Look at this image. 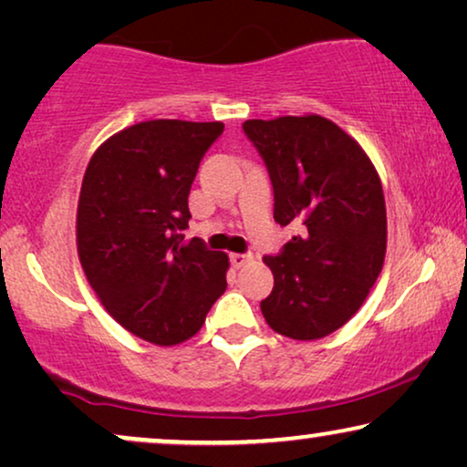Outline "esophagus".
<instances>
[{"mask_svg": "<svg viewBox=\"0 0 467 467\" xmlns=\"http://www.w3.org/2000/svg\"><path fill=\"white\" fill-rule=\"evenodd\" d=\"M229 261H232V265L235 270H240V267H246L248 264L253 261V254L251 253H232L229 254Z\"/></svg>", "mask_w": 467, "mask_h": 467, "instance_id": "obj_1", "label": "esophagus"}]
</instances>
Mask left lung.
<instances>
[{
  "label": "left lung",
  "instance_id": "1",
  "mask_svg": "<svg viewBox=\"0 0 467 467\" xmlns=\"http://www.w3.org/2000/svg\"><path fill=\"white\" fill-rule=\"evenodd\" d=\"M274 189V221L299 227L276 257L265 254L274 289L261 312L293 340L340 329L368 297L387 251V210L372 161L347 131L310 117L242 125Z\"/></svg>",
  "mask_w": 467,
  "mask_h": 467
}]
</instances>
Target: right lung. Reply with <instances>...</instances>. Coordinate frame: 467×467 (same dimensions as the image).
I'll use <instances>...</instances> for the list:
<instances>
[{
    "label": "right lung",
    "instance_id": "obj_1",
    "mask_svg": "<svg viewBox=\"0 0 467 467\" xmlns=\"http://www.w3.org/2000/svg\"><path fill=\"white\" fill-rule=\"evenodd\" d=\"M223 130L144 120L106 140L82 178L76 238L88 285L114 321L159 347L195 336L227 289V254L182 242L191 184Z\"/></svg>",
    "mask_w": 467,
    "mask_h": 467
}]
</instances>
